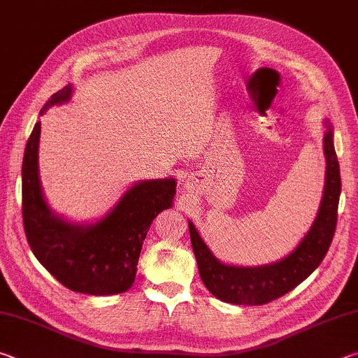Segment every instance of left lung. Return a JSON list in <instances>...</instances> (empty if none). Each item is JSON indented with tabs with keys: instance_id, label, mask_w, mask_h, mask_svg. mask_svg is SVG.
I'll use <instances>...</instances> for the list:
<instances>
[{
	"instance_id": "left-lung-1",
	"label": "left lung",
	"mask_w": 358,
	"mask_h": 358,
	"mask_svg": "<svg viewBox=\"0 0 358 358\" xmlns=\"http://www.w3.org/2000/svg\"><path fill=\"white\" fill-rule=\"evenodd\" d=\"M327 159L325 189L316 221L300 245L280 262L262 266H232L221 264L189 222L194 256L202 281L216 299L234 305H265L305 281L322 262L335 235L338 202L341 192L338 157L333 147V131L329 126L324 138Z\"/></svg>"
}]
</instances>
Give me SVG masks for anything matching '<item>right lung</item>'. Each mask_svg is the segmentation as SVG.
<instances>
[{"label":"right lung","mask_w":358,"mask_h":358,"mask_svg":"<svg viewBox=\"0 0 358 358\" xmlns=\"http://www.w3.org/2000/svg\"><path fill=\"white\" fill-rule=\"evenodd\" d=\"M71 85L42 107L71 98ZM41 123L34 124L22 164V216L28 245L55 280L74 292L112 295L131 289L147 232L162 210L172 207L173 178L141 181L121 197L110 213L92 226L55 216L42 196L38 150Z\"/></svg>","instance_id":"obj_1"}]
</instances>
